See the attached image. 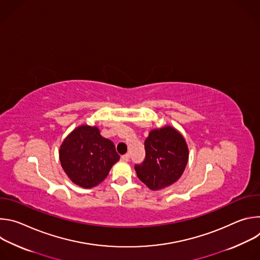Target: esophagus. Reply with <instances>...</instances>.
Masks as SVG:
<instances>
[{"label":"esophagus","instance_id":"obj_1","mask_svg":"<svg viewBox=\"0 0 260 260\" xmlns=\"http://www.w3.org/2000/svg\"><path fill=\"white\" fill-rule=\"evenodd\" d=\"M122 161H128L129 160V154H124L121 156Z\"/></svg>","mask_w":260,"mask_h":260}]
</instances>
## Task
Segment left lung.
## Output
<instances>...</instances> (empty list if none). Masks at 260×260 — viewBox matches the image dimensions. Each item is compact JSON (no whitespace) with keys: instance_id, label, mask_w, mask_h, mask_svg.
I'll use <instances>...</instances> for the list:
<instances>
[{"instance_id":"obj_1","label":"left lung","mask_w":260,"mask_h":260,"mask_svg":"<svg viewBox=\"0 0 260 260\" xmlns=\"http://www.w3.org/2000/svg\"><path fill=\"white\" fill-rule=\"evenodd\" d=\"M146 157L136 165L138 178L151 190H160L177 182L187 166L189 150L179 131L171 125L154 128L145 141Z\"/></svg>"}]
</instances>
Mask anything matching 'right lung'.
<instances>
[{
  "mask_svg": "<svg viewBox=\"0 0 260 260\" xmlns=\"http://www.w3.org/2000/svg\"><path fill=\"white\" fill-rule=\"evenodd\" d=\"M58 153L69 179L83 188L103 182L120 158L114 143L102 137L98 126L87 124L73 129L62 141Z\"/></svg>",
  "mask_w": 260,
  "mask_h": 260,
  "instance_id": "1",
  "label": "right lung"
}]
</instances>
